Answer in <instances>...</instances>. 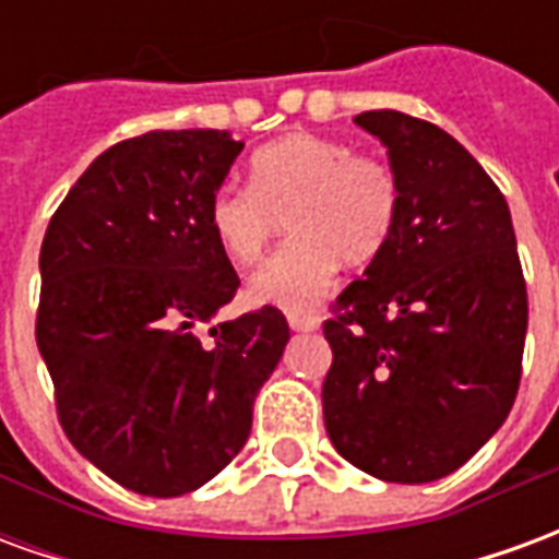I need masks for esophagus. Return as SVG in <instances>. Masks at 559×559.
<instances>
[{"mask_svg": "<svg viewBox=\"0 0 559 559\" xmlns=\"http://www.w3.org/2000/svg\"><path fill=\"white\" fill-rule=\"evenodd\" d=\"M287 323H290V329H296V332H314V329L320 326V317L302 314V311H290V314H287Z\"/></svg>", "mask_w": 559, "mask_h": 559, "instance_id": "obj_1", "label": "esophagus"}]
</instances>
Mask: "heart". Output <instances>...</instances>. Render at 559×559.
<instances>
[{"label": "heart", "instance_id": "1", "mask_svg": "<svg viewBox=\"0 0 559 559\" xmlns=\"http://www.w3.org/2000/svg\"><path fill=\"white\" fill-rule=\"evenodd\" d=\"M401 182L392 164L344 140L287 134L257 148L248 188L221 185L206 203V230L236 266L263 254L287 218L290 242L248 278V299L302 311L320 302L338 263L368 266L392 239Z\"/></svg>", "mask_w": 559, "mask_h": 559}]
</instances>
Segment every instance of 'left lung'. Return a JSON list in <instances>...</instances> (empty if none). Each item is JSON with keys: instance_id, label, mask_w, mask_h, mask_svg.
Segmentation results:
<instances>
[{"instance_id": "8db88e82", "label": "left lung", "mask_w": 559, "mask_h": 559, "mask_svg": "<svg viewBox=\"0 0 559 559\" xmlns=\"http://www.w3.org/2000/svg\"><path fill=\"white\" fill-rule=\"evenodd\" d=\"M356 126L386 143L401 209L323 323V419L353 467L419 485L467 464L512 411L527 284L509 206L467 148L399 110Z\"/></svg>"}]
</instances>
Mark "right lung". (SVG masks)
Returning a JSON list of instances; mask_svg holds the SVG:
<instances>
[{
	"label": "right lung",
	"instance_id": "right-lung-1",
	"mask_svg": "<svg viewBox=\"0 0 559 559\" xmlns=\"http://www.w3.org/2000/svg\"><path fill=\"white\" fill-rule=\"evenodd\" d=\"M245 143L148 131L92 160L41 242L35 341L66 437L148 497L206 485L239 455L290 326L278 308L212 323L239 275L206 203Z\"/></svg>",
	"mask_w": 559,
	"mask_h": 559
}]
</instances>
